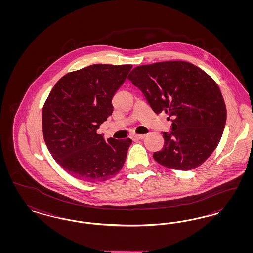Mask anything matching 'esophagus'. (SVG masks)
Listing matches in <instances>:
<instances>
[{
  "label": "esophagus",
  "instance_id": "esophagus-1",
  "mask_svg": "<svg viewBox=\"0 0 253 253\" xmlns=\"http://www.w3.org/2000/svg\"><path fill=\"white\" fill-rule=\"evenodd\" d=\"M145 137V134H133L132 138L133 139H143Z\"/></svg>",
  "mask_w": 253,
  "mask_h": 253
}]
</instances>
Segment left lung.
Returning a JSON list of instances; mask_svg holds the SVG:
<instances>
[{
  "mask_svg": "<svg viewBox=\"0 0 253 253\" xmlns=\"http://www.w3.org/2000/svg\"><path fill=\"white\" fill-rule=\"evenodd\" d=\"M128 80L144 95L156 114L165 112L171 131L162 132L164 146L153 157L172 169L197 168L216 149L227 109L216 83L199 67L169 60L133 68Z\"/></svg>",
  "mask_w": 253,
  "mask_h": 253,
  "instance_id": "8db88e82",
  "label": "left lung"
}]
</instances>
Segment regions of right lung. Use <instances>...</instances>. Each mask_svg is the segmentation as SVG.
<instances>
[{
  "label": "right lung",
  "instance_id": "add662e5",
  "mask_svg": "<svg viewBox=\"0 0 253 253\" xmlns=\"http://www.w3.org/2000/svg\"><path fill=\"white\" fill-rule=\"evenodd\" d=\"M131 64H93L64 75L42 108V132L53 158L79 180L103 182L120 172L132 139H104L96 130L113 113L112 98Z\"/></svg>",
  "mask_w": 253,
  "mask_h": 253
}]
</instances>
